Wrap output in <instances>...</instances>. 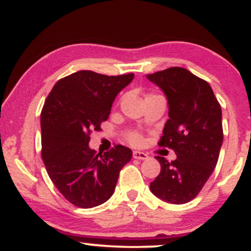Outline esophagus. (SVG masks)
I'll return each mask as SVG.
<instances>
[{
    "instance_id": "esophagus-1",
    "label": "esophagus",
    "mask_w": 251,
    "mask_h": 251,
    "mask_svg": "<svg viewBox=\"0 0 251 251\" xmlns=\"http://www.w3.org/2000/svg\"><path fill=\"white\" fill-rule=\"evenodd\" d=\"M133 158L134 159H139V160H144V159H148L149 155L148 153L142 151H133Z\"/></svg>"
}]
</instances>
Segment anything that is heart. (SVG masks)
<instances>
[{
  "label": "heart",
  "mask_w": 251,
  "mask_h": 251,
  "mask_svg": "<svg viewBox=\"0 0 251 251\" xmlns=\"http://www.w3.org/2000/svg\"><path fill=\"white\" fill-rule=\"evenodd\" d=\"M128 142L131 144H133V145H137V144H139L142 142V137H140L139 133H137V132H131V133L128 134L127 137Z\"/></svg>",
  "instance_id": "b5f03b06"
}]
</instances>
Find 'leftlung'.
<instances>
[{
  "instance_id": "obj_1",
  "label": "left lung",
  "mask_w": 251,
  "mask_h": 251,
  "mask_svg": "<svg viewBox=\"0 0 251 251\" xmlns=\"http://www.w3.org/2000/svg\"><path fill=\"white\" fill-rule=\"evenodd\" d=\"M146 77L168 99L169 119L159 145L177 155L171 163L155 157L160 174L150 190L168 203L185 204L200 194L217 164L223 144L221 105L209 83L185 68H168Z\"/></svg>"
}]
</instances>
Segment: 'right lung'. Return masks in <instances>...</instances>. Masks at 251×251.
I'll return each mask as SVG.
<instances>
[{
    "label": "right lung",
    "mask_w": 251,
    "mask_h": 251,
    "mask_svg": "<svg viewBox=\"0 0 251 251\" xmlns=\"http://www.w3.org/2000/svg\"><path fill=\"white\" fill-rule=\"evenodd\" d=\"M134 74L108 76L79 71L59 80L41 112L42 159L48 176L68 201L94 208L113 195L120 170L132 158L123 145L105 153L89 148V133L108 119L116 97Z\"/></svg>",
    "instance_id": "1"
}]
</instances>
